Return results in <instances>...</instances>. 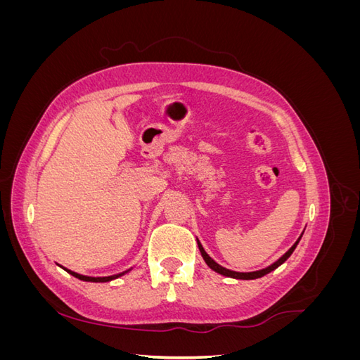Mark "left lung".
<instances>
[{
  "instance_id": "obj_1",
  "label": "left lung",
  "mask_w": 360,
  "mask_h": 360,
  "mask_svg": "<svg viewBox=\"0 0 360 360\" xmlns=\"http://www.w3.org/2000/svg\"><path fill=\"white\" fill-rule=\"evenodd\" d=\"M302 236H303V233L300 234V237L297 238L296 240V243H294L287 252L282 255L278 261H275L274 264H270V266H267L266 269H261V270H255V271H234V270H230V269H225V267H222V266H219L216 263V261L205 252L204 250V248H202V245L200 243V240H197L198 242V248H200V252H201V257L204 258V261H205V264L209 266L212 270H214L216 274H219V275H222V276H226V278H234V279H243V281H249V279H258V278H263L264 275H267V274H270L271 270H275V269H278L282 263H285L287 261V258L292 254V250L296 249V246H297V243L300 242V238H302Z\"/></svg>"
}]
</instances>
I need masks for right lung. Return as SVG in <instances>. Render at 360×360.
<instances>
[{
  "instance_id": "right-lung-1",
  "label": "right lung",
  "mask_w": 360,
  "mask_h": 360,
  "mask_svg": "<svg viewBox=\"0 0 360 360\" xmlns=\"http://www.w3.org/2000/svg\"><path fill=\"white\" fill-rule=\"evenodd\" d=\"M63 267V266H61ZM64 270L68 271V274H70L72 276H75V278H78V279H81V281H85V282H110V281H112V279H117V278H120V276H123V275H126L127 271H130L132 270V267L130 269H127L126 271H122V274H117V275H111V276H85V275H79V274H76V271H72V270H69V269H66V267H63Z\"/></svg>"
}]
</instances>
